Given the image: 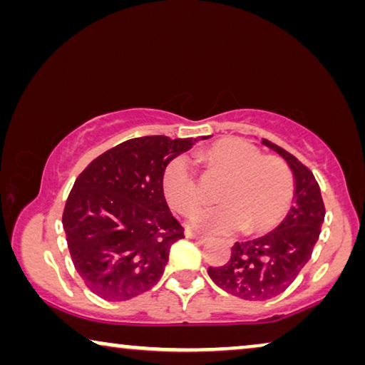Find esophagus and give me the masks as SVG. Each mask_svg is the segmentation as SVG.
<instances>
[{"mask_svg":"<svg viewBox=\"0 0 365 365\" xmlns=\"http://www.w3.org/2000/svg\"><path fill=\"white\" fill-rule=\"evenodd\" d=\"M186 237L194 239V241H197L199 244H206L209 241L207 236H202V234H197V232H192V231H186Z\"/></svg>","mask_w":365,"mask_h":365,"instance_id":"34e87169","label":"esophagus"}]
</instances>
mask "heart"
Returning a JSON list of instances; mask_svg holds the SVG:
<instances>
[{"mask_svg": "<svg viewBox=\"0 0 365 365\" xmlns=\"http://www.w3.org/2000/svg\"><path fill=\"white\" fill-rule=\"evenodd\" d=\"M209 164L224 169L229 178L219 204L201 206L189 224L206 234L262 232L286 216L292 199V176L282 161L264 158L257 146L239 138L221 139L202 154ZM163 191L178 211L187 212L202 199L196 171L186 156H176L163 173Z\"/></svg>", "mask_w": 365, "mask_h": 365, "instance_id": "obj_1", "label": "heart"}]
</instances>
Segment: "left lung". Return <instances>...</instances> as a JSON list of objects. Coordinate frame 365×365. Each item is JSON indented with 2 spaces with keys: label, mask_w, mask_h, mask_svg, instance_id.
Here are the masks:
<instances>
[{
  "label": "left lung",
  "mask_w": 365,
  "mask_h": 365,
  "mask_svg": "<svg viewBox=\"0 0 365 365\" xmlns=\"http://www.w3.org/2000/svg\"><path fill=\"white\" fill-rule=\"evenodd\" d=\"M287 163L294 178L292 207L266 236L236 242L231 259L207 274L217 287L244 301H267L291 286L311 259L326 216L321 189L314 174L277 144L262 139Z\"/></svg>",
  "instance_id": "8db88e82"
}]
</instances>
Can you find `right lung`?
I'll return each instance as SVG.
<instances>
[{
  "mask_svg": "<svg viewBox=\"0 0 365 365\" xmlns=\"http://www.w3.org/2000/svg\"><path fill=\"white\" fill-rule=\"evenodd\" d=\"M196 139H128L79 174L63 212L73 264L89 291L121 302L153 289L184 229L169 211L163 173Z\"/></svg>",
  "mask_w": 365,
  "mask_h": 365,
  "instance_id": "right-lung-1",
  "label": "right lung"
}]
</instances>
